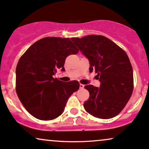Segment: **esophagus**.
<instances>
[{
  "label": "esophagus",
  "instance_id": "obj_1",
  "mask_svg": "<svg viewBox=\"0 0 149 149\" xmlns=\"http://www.w3.org/2000/svg\"><path fill=\"white\" fill-rule=\"evenodd\" d=\"M79 88L81 89H83L84 88V85H83V84H79Z\"/></svg>",
  "mask_w": 149,
  "mask_h": 149
}]
</instances>
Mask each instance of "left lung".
<instances>
[{"mask_svg":"<svg viewBox=\"0 0 149 149\" xmlns=\"http://www.w3.org/2000/svg\"><path fill=\"white\" fill-rule=\"evenodd\" d=\"M73 42L88 58L90 72H95L100 88L85 86L88 100L85 110L100 119H111L124 109L133 91V72L127 54L109 38L101 35L72 38Z\"/></svg>","mask_w":149,"mask_h":149,"instance_id":"left-lung-1","label":"left lung"}]
</instances>
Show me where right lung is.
Instances as JSON below:
<instances>
[{"label":"right lung","instance_id":"add662e5","mask_svg":"<svg viewBox=\"0 0 149 149\" xmlns=\"http://www.w3.org/2000/svg\"><path fill=\"white\" fill-rule=\"evenodd\" d=\"M79 52L68 38L45 37L32 44L18 60L16 91L27 112L41 120H51L63 113L70 96L78 91L77 81L63 82L53 77L65 70V58Z\"/></svg>","mask_w":149,"mask_h":149}]
</instances>
